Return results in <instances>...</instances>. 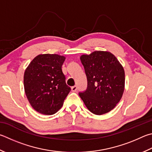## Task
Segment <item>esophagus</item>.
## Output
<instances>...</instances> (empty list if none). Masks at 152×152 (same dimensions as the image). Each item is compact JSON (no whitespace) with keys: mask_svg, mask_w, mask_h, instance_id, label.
<instances>
[{"mask_svg":"<svg viewBox=\"0 0 152 152\" xmlns=\"http://www.w3.org/2000/svg\"><path fill=\"white\" fill-rule=\"evenodd\" d=\"M71 89H72V92H76V90H77V87H76V86H72L71 88Z\"/></svg>","mask_w":152,"mask_h":152,"instance_id":"esophagus-1","label":"esophagus"}]
</instances>
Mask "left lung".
<instances>
[{"instance_id": "1", "label": "left lung", "mask_w": 152, "mask_h": 152, "mask_svg": "<svg viewBox=\"0 0 152 152\" xmlns=\"http://www.w3.org/2000/svg\"><path fill=\"white\" fill-rule=\"evenodd\" d=\"M87 76L88 88L79 96L96 115L109 112L120 101L125 88V72L114 54L94 51L80 56Z\"/></svg>"}]
</instances>
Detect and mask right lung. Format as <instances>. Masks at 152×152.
<instances>
[{
	"instance_id": "right-lung-1",
	"label": "right lung",
	"mask_w": 152,
	"mask_h": 152,
	"mask_svg": "<svg viewBox=\"0 0 152 152\" xmlns=\"http://www.w3.org/2000/svg\"><path fill=\"white\" fill-rule=\"evenodd\" d=\"M65 59L56 54H39L26 68L24 91L31 106L40 114H55L70 92L62 70Z\"/></svg>"
}]
</instances>
